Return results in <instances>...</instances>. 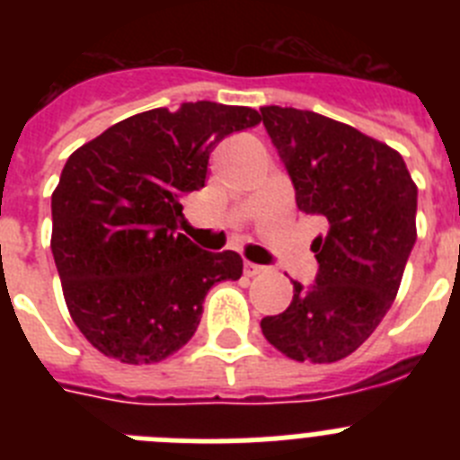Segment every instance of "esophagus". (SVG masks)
Wrapping results in <instances>:
<instances>
[{
	"instance_id": "34e87169",
	"label": "esophagus",
	"mask_w": 460,
	"mask_h": 460,
	"mask_svg": "<svg viewBox=\"0 0 460 460\" xmlns=\"http://www.w3.org/2000/svg\"><path fill=\"white\" fill-rule=\"evenodd\" d=\"M265 271H267V267L253 265V262H249V260L243 262V274L246 276H258V274H265Z\"/></svg>"
}]
</instances>
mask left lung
Instances as JSON below:
<instances>
[{"mask_svg": "<svg viewBox=\"0 0 460 460\" xmlns=\"http://www.w3.org/2000/svg\"><path fill=\"white\" fill-rule=\"evenodd\" d=\"M260 112L296 207L329 223L311 243L315 283L295 280L290 306L260 327L290 359L332 364L352 355L396 299L417 239V186L401 154L352 126L280 105Z\"/></svg>", "mask_w": 460, "mask_h": 460, "instance_id": "8db88e82", "label": "left lung"}]
</instances>
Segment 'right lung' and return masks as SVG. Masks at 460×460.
<instances>
[{"label":"right lung","mask_w":460,"mask_h":460,"mask_svg":"<svg viewBox=\"0 0 460 460\" xmlns=\"http://www.w3.org/2000/svg\"><path fill=\"white\" fill-rule=\"evenodd\" d=\"M258 110L211 101L133 115L68 156L52 193V255L73 323L105 357L154 364L184 348L214 283L237 280L234 251L177 233L211 149L260 124Z\"/></svg>","instance_id":"right-lung-1"}]
</instances>
